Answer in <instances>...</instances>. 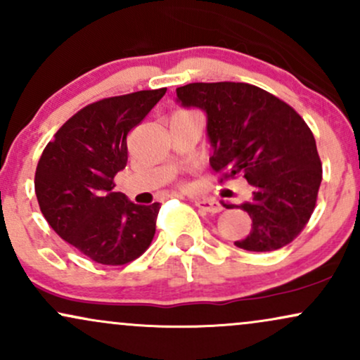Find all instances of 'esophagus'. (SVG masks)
I'll return each instance as SVG.
<instances>
[{
    "mask_svg": "<svg viewBox=\"0 0 360 360\" xmlns=\"http://www.w3.org/2000/svg\"><path fill=\"white\" fill-rule=\"evenodd\" d=\"M194 205L198 206L200 210H203L206 213H220L221 206L217 200H210V198H198L194 200Z\"/></svg>",
    "mask_w": 360,
    "mask_h": 360,
    "instance_id": "34e87169",
    "label": "esophagus"
}]
</instances>
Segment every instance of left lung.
Returning a JSON list of instances; mask_svg holds the SVG:
<instances>
[{
	"label": "left lung",
	"mask_w": 360,
	"mask_h": 360,
	"mask_svg": "<svg viewBox=\"0 0 360 360\" xmlns=\"http://www.w3.org/2000/svg\"><path fill=\"white\" fill-rule=\"evenodd\" d=\"M184 106L201 108L220 183L245 177L252 230L235 245L271 252L303 232L316 206L321 160L311 130L295 108L247 82H191L176 89ZM229 208H233L230 205Z\"/></svg>",
	"instance_id": "8db88e82"
}]
</instances>
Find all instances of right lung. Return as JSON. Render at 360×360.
Returning a JSON list of instances; mask_svg holds the SVG:
<instances>
[{
	"mask_svg": "<svg viewBox=\"0 0 360 360\" xmlns=\"http://www.w3.org/2000/svg\"><path fill=\"white\" fill-rule=\"evenodd\" d=\"M166 88L103 98L72 115L44 148L35 171L40 212L62 240L105 266L143 254L155 235L160 205L140 206L115 193L127 166V137Z\"/></svg>",
	"mask_w": 360,
	"mask_h": 360,
	"instance_id": "obj_1",
	"label": "right lung"
}]
</instances>
